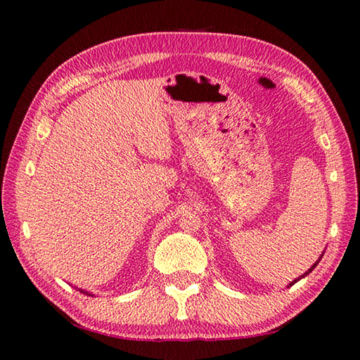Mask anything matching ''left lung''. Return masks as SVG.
<instances>
[{
    "instance_id": "left-lung-1",
    "label": "left lung",
    "mask_w": 360,
    "mask_h": 360,
    "mask_svg": "<svg viewBox=\"0 0 360 360\" xmlns=\"http://www.w3.org/2000/svg\"><path fill=\"white\" fill-rule=\"evenodd\" d=\"M323 254H325V250H323V252H322V255H320V258H319V259H317V262H316V263H314V264H312V266H311V267H309V269H308V271H307V272H304V274H303V275H300V277H298V278H295V280H292V281H290V283H289V285H288V288H289V286H292V285H295V283H297V281H298V280H302V278H304V277H307V275H308V274H311V272H312V269H314V267H316V266H317V264H319V262H320V259H322V257H323Z\"/></svg>"
}]
</instances>
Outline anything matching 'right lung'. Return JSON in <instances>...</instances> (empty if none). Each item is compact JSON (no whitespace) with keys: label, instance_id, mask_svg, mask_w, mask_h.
<instances>
[{"label":"right lung","instance_id":"add662e5","mask_svg":"<svg viewBox=\"0 0 360 360\" xmlns=\"http://www.w3.org/2000/svg\"><path fill=\"white\" fill-rule=\"evenodd\" d=\"M80 292H83V294H88V295H93V294H89V292H86V290H83V289H79Z\"/></svg>","mask_w":360,"mask_h":360}]
</instances>
